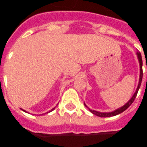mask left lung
Here are the masks:
<instances>
[{"label":"left lung","mask_w":147,"mask_h":147,"mask_svg":"<svg viewBox=\"0 0 147 147\" xmlns=\"http://www.w3.org/2000/svg\"><path fill=\"white\" fill-rule=\"evenodd\" d=\"M138 57V62H139V65H140V76H139V82H138V85L137 88H136V90L135 92V93L133 94V96H132V98L127 102L124 105H123L122 107H119V108L116 109L114 111H112V112H105V113H102V112H98V111H96V110H91V109H90L89 107L87 106L85 104V107H88V110L90 111L94 115H97V116H99V117H111V116H115V115H117L121 113L124 111V110H127L128 107L130 106L132 104V102H134L135 98H136V96H137L138 91V90H139L140 87H141V81H142V77H143V71H142V65H143V62H142V58H141V54L140 52H137L136 53Z\"/></svg>","instance_id":"8db88e82"}]
</instances>
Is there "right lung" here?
Returning a JSON list of instances; mask_svg holds the SVG:
<instances>
[{
  "instance_id": "1",
  "label": "right lung",
  "mask_w": 147,
  "mask_h": 147,
  "mask_svg": "<svg viewBox=\"0 0 147 147\" xmlns=\"http://www.w3.org/2000/svg\"><path fill=\"white\" fill-rule=\"evenodd\" d=\"M56 107H57V106H56ZM54 107V108H52V109H51V110H49V112L45 113H50V112H51V111H53V110H54V109H55V107ZM20 110H23V112H25V113H28V112H27V111H26L25 110H23V109H22V108H20ZM42 115H43V114H42ZM40 115H41V114H40Z\"/></svg>"
}]
</instances>
